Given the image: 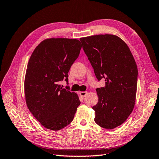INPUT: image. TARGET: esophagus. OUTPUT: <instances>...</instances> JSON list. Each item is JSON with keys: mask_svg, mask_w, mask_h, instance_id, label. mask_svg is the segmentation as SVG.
I'll return each mask as SVG.
<instances>
[{"mask_svg": "<svg viewBox=\"0 0 159 159\" xmlns=\"http://www.w3.org/2000/svg\"><path fill=\"white\" fill-rule=\"evenodd\" d=\"M87 93V91H80V92H79V94L80 95V97H84V96H86Z\"/></svg>", "mask_w": 159, "mask_h": 159, "instance_id": "esophagus-1", "label": "esophagus"}]
</instances>
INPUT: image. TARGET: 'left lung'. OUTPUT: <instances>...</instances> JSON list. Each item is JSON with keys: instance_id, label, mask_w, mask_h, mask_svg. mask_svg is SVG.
Wrapping results in <instances>:
<instances>
[{"instance_id": "obj_1", "label": "left lung", "mask_w": 159, "mask_h": 159, "mask_svg": "<svg viewBox=\"0 0 159 159\" xmlns=\"http://www.w3.org/2000/svg\"><path fill=\"white\" fill-rule=\"evenodd\" d=\"M98 80L95 121L105 129L121 125L132 112L136 97L138 68L128 45L118 36L100 34L80 38Z\"/></svg>"}]
</instances>
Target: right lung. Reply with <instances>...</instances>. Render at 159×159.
I'll list each match as a JSON object with an SVG mask.
<instances>
[{
    "mask_svg": "<svg viewBox=\"0 0 159 159\" xmlns=\"http://www.w3.org/2000/svg\"><path fill=\"white\" fill-rule=\"evenodd\" d=\"M82 44L78 39L48 38L32 53L24 80L28 109L44 128L57 131L70 124L80 104L76 93L63 89L66 78L78 58Z\"/></svg>",
    "mask_w": 159,
    "mask_h": 159,
    "instance_id": "add662e5",
    "label": "right lung"
}]
</instances>
